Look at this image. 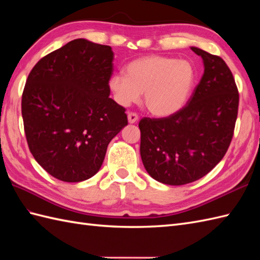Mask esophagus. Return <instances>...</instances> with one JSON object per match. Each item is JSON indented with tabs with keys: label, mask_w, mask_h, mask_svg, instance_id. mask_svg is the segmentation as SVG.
Listing matches in <instances>:
<instances>
[{
	"label": "esophagus",
	"mask_w": 260,
	"mask_h": 260,
	"mask_svg": "<svg viewBox=\"0 0 260 260\" xmlns=\"http://www.w3.org/2000/svg\"><path fill=\"white\" fill-rule=\"evenodd\" d=\"M127 117H128V121L131 124H134V123H136L137 119H139V115L134 112H129L128 114H127Z\"/></svg>",
	"instance_id": "1"
}]
</instances>
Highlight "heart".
I'll use <instances>...</instances> for the list:
<instances>
[{
	"label": "heart",
	"mask_w": 260,
	"mask_h": 260,
	"mask_svg": "<svg viewBox=\"0 0 260 260\" xmlns=\"http://www.w3.org/2000/svg\"><path fill=\"white\" fill-rule=\"evenodd\" d=\"M193 66L165 56L142 57L125 67V75L110 77L109 88L123 106L136 103L144 92V105L156 116H169L184 106L194 85Z\"/></svg>",
	"instance_id": "b5f03b06"
}]
</instances>
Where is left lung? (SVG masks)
Segmentation results:
<instances>
[{"mask_svg":"<svg viewBox=\"0 0 260 260\" xmlns=\"http://www.w3.org/2000/svg\"><path fill=\"white\" fill-rule=\"evenodd\" d=\"M191 49L202 58L204 73L189 102L168 117H144L139 123L144 168L169 185L194 182L221 161L238 115V88L224 60Z\"/></svg>","mask_w":260,"mask_h":260,"instance_id":"1","label":"left lung"}]
</instances>
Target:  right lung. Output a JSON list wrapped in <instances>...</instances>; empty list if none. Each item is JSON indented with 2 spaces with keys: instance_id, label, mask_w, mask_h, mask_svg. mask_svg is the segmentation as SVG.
I'll use <instances>...</instances> for the list:
<instances>
[{
  "instance_id": "add662e5",
  "label": "right lung",
  "mask_w": 260,
  "mask_h": 260,
  "mask_svg": "<svg viewBox=\"0 0 260 260\" xmlns=\"http://www.w3.org/2000/svg\"><path fill=\"white\" fill-rule=\"evenodd\" d=\"M114 52L76 39L41 58L22 93L27 146L47 172L81 182L101 169L109 142L125 127L126 109L109 98Z\"/></svg>"
}]
</instances>
